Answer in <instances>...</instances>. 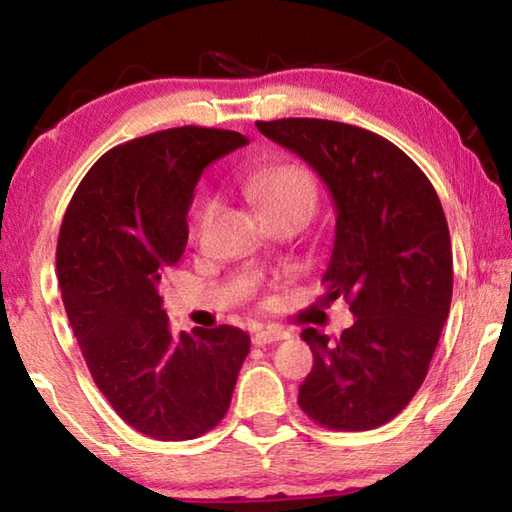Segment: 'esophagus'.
<instances>
[{"label": "esophagus", "mask_w": 512, "mask_h": 512, "mask_svg": "<svg viewBox=\"0 0 512 512\" xmlns=\"http://www.w3.org/2000/svg\"><path fill=\"white\" fill-rule=\"evenodd\" d=\"M287 332L280 327H266V329H259V332L253 334V343L255 345H268V343H275V341H282L287 339Z\"/></svg>", "instance_id": "obj_1"}]
</instances>
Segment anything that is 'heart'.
I'll list each match as a JSON object with an SVG mask.
<instances>
[{"label": "heart", "mask_w": 512, "mask_h": 512, "mask_svg": "<svg viewBox=\"0 0 512 512\" xmlns=\"http://www.w3.org/2000/svg\"><path fill=\"white\" fill-rule=\"evenodd\" d=\"M244 187L253 196V201L266 212V216L296 214L302 221H307L318 203V185L314 173L296 160H277L250 171L244 180ZM216 205H219V198L212 194L201 198L196 212L198 225L207 223Z\"/></svg>", "instance_id": "obj_1"}]
</instances>
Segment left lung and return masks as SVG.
Returning a JSON list of instances; mask_svg holds the SVG:
<instances>
[{
  "label": "left lung",
  "mask_w": 512,
  "mask_h": 512,
  "mask_svg": "<svg viewBox=\"0 0 512 512\" xmlns=\"http://www.w3.org/2000/svg\"><path fill=\"white\" fill-rule=\"evenodd\" d=\"M259 133L314 167L336 205L325 302L354 325L336 341L307 327L314 366L298 404L320 427L368 431L418 393L452 305V239L429 178L402 149L329 119L257 121Z\"/></svg>",
  "instance_id": "obj_1"
}]
</instances>
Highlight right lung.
<instances>
[{"label": "right lung", "instance_id": "1", "mask_svg": "<svg viewBox=\"0 0 512 512\" xmlns=\"http://www.w3.org/2000/svg\"><path fill=\"white\" fill-rule=\"evenodd\" d=\"M246 142L180 126L119 144L85 173L60 225L58 284L90 375L119 418L155 440L214 429L250 352L232 325L176 336L158 293L185 253L198 176Z\"/></svg>", "mask_w": 512, "mask_h": 512}]
</instances>
